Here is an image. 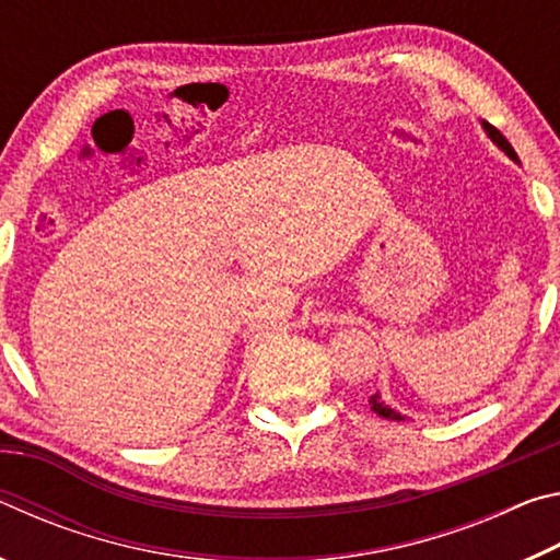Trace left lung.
I'll use <instances>...</instances> for the list:
<instances>
[{
    "mask_svg": "<svg viewBox=\"0 0 560 560\" xmlns=\"http://www.w3.org/2000/svg\"><path fill=\"white\" fill-rule=\"evenodd\" d=\"M481 128H485V132H487V136L491 138V143H494V145L501 150V153H506L511 160H514L516 165H521V163H518V155H516V150L511 148L509 140H506L504 136H501V132H499L494 126H489L487 120H481ZM368 402H371V410H373L375 415L385 417V420H397V422L405 420V415H400V412H397V410H393L390 405H385V400H383V397H381V393H375V395H373L371 400H368Z\"/></svg>",
    "mask_w": 560,
    "mask_h": 560,
    "instance_id": "8db88e82",
    "label": "left lung"
}]
</instances>
